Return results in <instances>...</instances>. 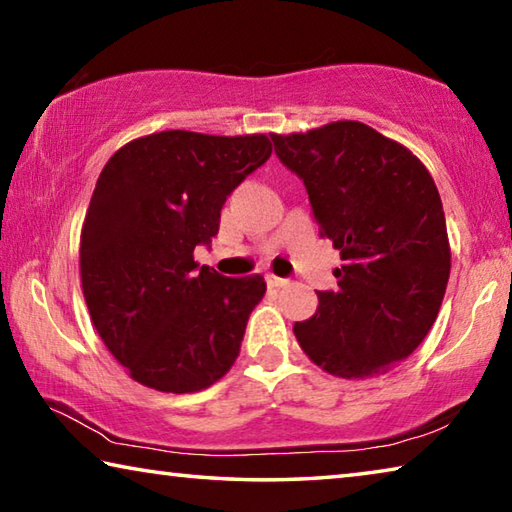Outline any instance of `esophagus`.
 I'll return each instance as SVG.
<instances>
[{
    "label": "esophagus",
    "mask_w": 512,
    "mask_h": 512,
    "mask_svg": "<svg viewBox=\"0 0 512 512\" xmlns=\"http://www.w3.org/2000/svg\"><path fill=\"white\" fill-rule=\"evenodd\" d=\"M266 284H268V287H273V289H280V287H287V284H291V282L287 280V277H277L273 273H268Z\"/></svg>",
    "instance_id": "obj_1"
}]
</instances>
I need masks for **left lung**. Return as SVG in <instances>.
I'll return each instance as SVG.
<instances>
[{"mask_svg": "<svg viewBox=\"0 0 512 512\" xmlns=\"http://www.w3.org/2000/svg\"><path fill=\"white\" fill-rule=\"evenodd\" d=\"M307 187L320 237L341 250L339 287L293 325L302 352L334 377L363 379L409 357L436 323L452 250L427 167L361 121L271 133Z\"/></svg>", "mask_w": 512, "mask_h": 512, "instance_id": "8db88e82", "label": "left lung"}]
</instances>
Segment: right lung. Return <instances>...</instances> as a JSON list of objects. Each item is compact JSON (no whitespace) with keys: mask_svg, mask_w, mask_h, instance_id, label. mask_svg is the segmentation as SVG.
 <instances>
[{"mask_svg":"<svg viewBox=\"0 0 512 512\" xmlns=\"http://www.w3.org/2000/svg\"><path fill=\"white\" fill-rule=\"evenodd\" d=\"M271 151L262 133L162 131L103 167L81 230V287L101 341L142 386L198 393L237 361L266 282L198 268L194 248Z\"/></svg>","mask_w":512,"mask_h":512,"instance_id":"add662e5","label":"right lung"}]
</instances>
